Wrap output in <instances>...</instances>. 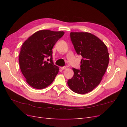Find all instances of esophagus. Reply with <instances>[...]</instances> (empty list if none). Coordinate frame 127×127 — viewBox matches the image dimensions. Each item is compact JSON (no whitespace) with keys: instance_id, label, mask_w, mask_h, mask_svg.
Listing matches in <instances>:
<instances>
[{"instance_id":"34e87169","label":"esophagus","mask_w":127,"mask_h":127,"mask_svg":"<svg viewBox=\"0 0 127 127\" xmlns=\"http://www.w3.org/2000/svg\"><path fill=\"white\" fill-rule=\"evenodd\" d=\"M66 68V67H60V69H62V70H64V69H65Z\"/></svg>"}]
</instances>
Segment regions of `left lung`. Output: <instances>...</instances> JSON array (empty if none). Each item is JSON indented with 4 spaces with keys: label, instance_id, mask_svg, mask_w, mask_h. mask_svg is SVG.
<instances>
[{
    "label": "left lung",
    "instance_id": "8db88e82",
    "mask_svg": "<svg viewBox=\"0 0 127 127\" xmlns=\"http://www.w3.org/2000/svg\"><path fill=\"white\" fill-rule=\"evenodd\" d=\"M70 38L76 52L83 59L80 70L72 68L74 75L67 84L75 93L86 94L101 82L109 64L108 50L102 40L90 33L71 32Z\"/></svg>",
    "mask_w": 127,
    "mask_h": 127
}]
</instances>
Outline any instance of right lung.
<instances>
[{
  "label": "right lung",
  "instance_id": "obj_1",
  "mask_svg": "<svg viewBox=\"0 0 127 127\" xmlns=\"http://www.w3.org/2000/svg\"><path fill=\"white\" fill-rule=\"evenodd\" d=\"M63 31L42 30L30 36L22 44L19 55L21 70L30 86L43 89L53 82L59 68L53 64L52 49ZM51 57L50 63L45 59Z\"/></svg>",
  "mask_w": 127,
  "mask_h": 127
}]
</instances>
